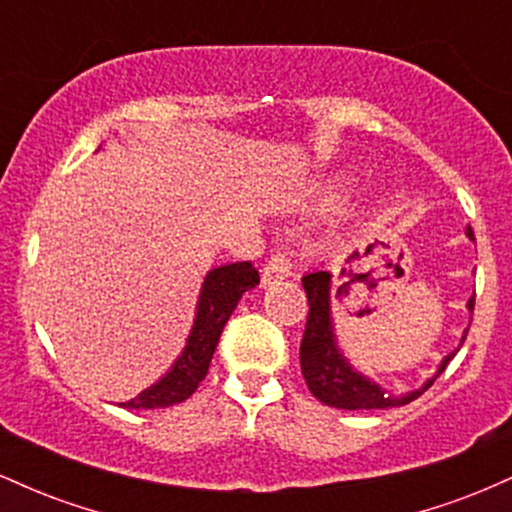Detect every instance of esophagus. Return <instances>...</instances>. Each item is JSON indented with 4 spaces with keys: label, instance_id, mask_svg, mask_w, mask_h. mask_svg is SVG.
<instances>
[{
    "label": "esophagus",
    "instance_id": "34e87169",
    "mask_svg": "<svg viewBox=\"0 0 512 512\" xmlns=\"http://www.w3.org/2000/svg\"><path fill=\"white\" fill-rule=\"evenodd\" d=\"M293 274V262L289 257V252L276 248L272 252V257H269V262L264 264L262 269V284L269 286V284H276V281L281 279H289Z\"/></svg>",
    "mask_w": 512,
    "mask_h": 512
}]
</instances>
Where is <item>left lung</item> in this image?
<instances>
[{"instance_id":"left-lung-1","label":"left lung","mask_w":512,"mask_h":512,"mask_svg":"<svg viewBox=\"0 0 512 512\" xmlns=\"http://www.w3.org/2000/svg\"><path fill=\"white\" fill-rule=\"evenodd\" d=\"M467 236L474 240L472 228H467ZM330 272H313L303 276V289L308 296V320H305V332L301 342V370L308 390L320 399L322 404L334 409H387V407H402V404L414 402L416 397H421L428 387L433 385V380L443 373L445 366L450 363V358L455 356V351L443 358L438 373L433 375L421 390L407 392V395H390L383 387L375 385L373 380H368L366 375L356 373L349 366V361L339 354L337 342H334L332 332V315H330ZM469 313L474 310V298H469L467 303ZM467 332L462 334V342L467 339Z\"/></svg>"}]
</instances>
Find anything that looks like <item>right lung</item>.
I'll return each mask as SVG.
<instances>
[{
  "label": "right lung",
  "mask_w": 512,
  "mask_h": 512,
  "mask_svg": "<svg viewBox=\"0 0 512 512\" xmlns=\"http://www.w3.org/2000/svg\"><path fill=\"white\" fill-rule=\"evenodd\" d=\"M257 284H260V274L252 267V262L223 264V267L211 269L202 284L195 327H192L182 356L158 383L146 387L144 392H139L129 402H122L120 407L163 409L170 407V404L185 402L207 375L223 327H226L228 317L236 310L240 296L245 291L255 289Z\"/></svg>",
  "instance_id": "add662e5"
}]
</instances>
